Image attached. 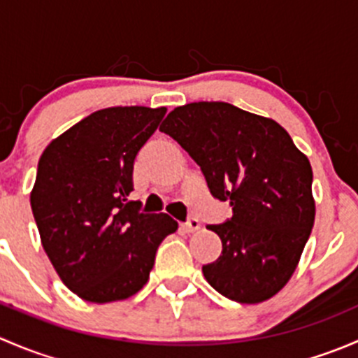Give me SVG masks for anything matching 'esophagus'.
<instances>
[{
	"label": "esophagus",
	"instance_id": "34e87169",
	"mask_svg": "<svg viewBox=\"0 0 358 358\" xmlns=\"http://www.w3.org/2000/svg\"><path fill=\"white\" fill-rule=\"evenodd\" d=\"M199 227H201L199 220L194 218V216H189V220H187L185 223H182V229L185 230V232H196Z\"/></svg>",
	"mask_w": 358,
	"mask_h": 358
}]
</instances>
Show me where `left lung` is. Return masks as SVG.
I'll return each instance as SVG.
<instances>
[{"label":"left lung","instance_id":"8db88e82","mask_svg":"<svg viewBox=\"0 0 358 358\" xmlns=\"http://www.w3.org/2000/svg\"><path fill=\"white\" fill-rule=\"evenodd\" d=\"M159 131L199 164L211 196L232 206L227 222L208 225L223 249L202 266L206 280L237 303L272 298L291 279L315 220L308 157L273 119L227 102L176 107Z\"/></svg>","mask_w":358,"mask_h":358}]
</instances>
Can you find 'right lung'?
<instances>
[{
	"label": "right lung",
	"mask_w": 358,
	"mask_h": 358,
	"mask_svg": "<svg viewBox=\"0 0 358 358\" xmlns=\"http://www.w3.org/2000/svg\"><path fill=\"white\" fill-rule=\"evenodd\" d=\"M166 107L96 110L41 154L31 208L41 244L62 282L92 303L126 299L145 286L171 216L129 201L133 164Z\"/></svg>",
	"instance_id": "add662e5"
}]
</instances>
